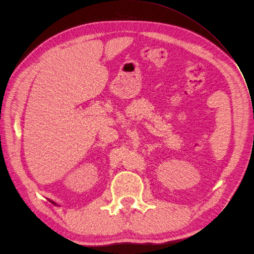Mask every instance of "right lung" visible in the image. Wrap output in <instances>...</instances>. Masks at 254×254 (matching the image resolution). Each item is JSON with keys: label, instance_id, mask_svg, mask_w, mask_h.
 <instances>
[{"label": "right lung", "instance_id": "right-lung-1", "mask_svg": "<svg viewBox=\"0 0 254 254\" xmlns=\"http://www.w3.org/2000/svg\"><path fill=\"white\" fill-rule=\"evenodd\" d=\"M48 200H49V201H50L52 204H54V205H57V204H56L54 201H52V200H50V199H48Z\"/></svg>", "mask_w": 254, "mask_h": 254}]
</instances>
